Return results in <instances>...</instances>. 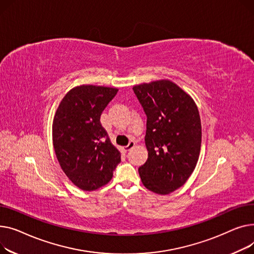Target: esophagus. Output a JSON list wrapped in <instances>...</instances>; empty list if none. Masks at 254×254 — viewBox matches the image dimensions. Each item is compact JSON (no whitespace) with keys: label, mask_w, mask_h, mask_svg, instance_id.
Segmentation results:
<instances>
[{"label":"esophagus","mask_w":254,"mask_h":254,"mask_svg":"<svg viewBox=\"0 0 254 254\" xmlns=\"http://www.w3.org/2000/svg\"><path fill=\"white\" fill-rule=\"evenodd\" d=\"M134 146H135V142H134V141H130V142L128 143V145L123 146V151H124V152H128V151L131 150V148H133Z\"/></svg>","instance_id":"obj_1"}]
</instances>
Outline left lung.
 I'll use <instances>...</instances> for the list:
<instances>
[{
  "instance_id": "1",
  "label": "left lung",
  "mask_w": 254,
  "mask_h": 254,
  "mask_svg": "<svg viewBox=\"0 0 254 254\" xmlns=\"http://www.w3.org/2000/svg\"><path fill=\"white\" fill-rule=\"evenodd\" d=\"M146 114L147 160L138 168L143 186L159 195L183 187L199 160L202 127L198 107L174 82L133 86Z\"/></svg>"
}]
</instances>
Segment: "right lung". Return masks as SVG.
<instances>
[{
  "mask_svg": "<svg viewBox=\"0 0 254 254\" xmlns=\"http://www.w3.org/2000/svg\"><path fill=\"white\" fill-rule=\"evenodd\" d=\"M118 88L80 85L64 95L54 114L52 140L56 158L68 180L83 190H95L110 183L121 162L100 123V116Z\"/></svg>",
  "mask_w": 254,
  "mask_h": 254,
  "instance_id": "right-lung-1",
  "label": "right lung"
}]
</instances>
